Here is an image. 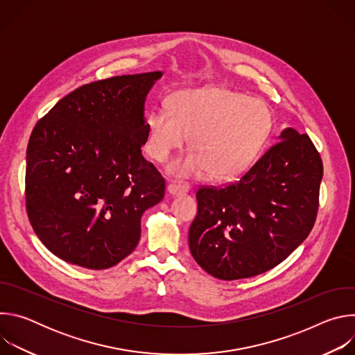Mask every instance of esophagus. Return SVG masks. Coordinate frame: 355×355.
<instances>
[{
    "instance_id": "esophagus-1",
    "label": "esophagus",
    "mask_w": 355,
    "mask_h": 355,
    "mask_svg": "<svg viewBox=\"0 0 355 355\" xmlns=\"http://www.w3.org/2000/svg\"><path fill=\"white\" fill-rule=\"evenodd\" d=\"M188 189H189V185L185 184V182H170V184L167 185V191H168V193H171V195L185 193V192H188Z\"/></svg>"
}]
</instances>
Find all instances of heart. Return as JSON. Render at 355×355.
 <instances>
[{
	"instance_id": "heart-1",
	"label": "heart",
	"mask_w": 355,
	"mask_h": 355,
	"mask_svg": "<svg viewBox=\"0 0 355 355\" xmlns=\"http://www.w3.org/2000/svg\"><path fill=\"white\" fill-rule=\"evenodd\" d=\"M168 108L147 114L146 150L155 162L164 163L189 136L193 150L168 167L177 177L241 175L257 159L272 125L260 99L218 85L180 91L170 98Z\"/></svg>"
}]
</instances>
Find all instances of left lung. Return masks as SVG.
<instances>
[{
    "instance_id": "left-lung-1",
    "label": "left lung",
    "mask_w": 355,
    "mask_h": 355,
    "mask_svg": "<svg viewBox=\"0 0 355 355\" xmlns=\"http://www.w3.org/2000/svg\"><path fill=\"white\" fill-rule=\"evenodd\" d=\"M322 177L311 137L286 128L239 181L198 188L188 236L192 257L225 281L274 268L311 233Z\"/></svg>"
}]
</instances>
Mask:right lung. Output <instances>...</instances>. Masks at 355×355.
I'll return each mask as SVG.
<instances>
[{"mask_svg": "<svg viewBox=\"0 0 355 355\" xmlns=\"http://www.w3.org/2000/svg\"><path fill=\"white\" fill-rule=\"evenodd\" d=\"M160 71L78 87L35 125L26 150L29 222L49 251L89 270L128 257L166 181L141 156L144 99Z\"/></svg>", "mask_w": 355, "mask_h": 355, "instance_id": "obj_1", "label": "right lung"}]
</instances>
